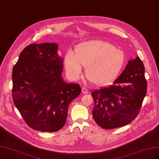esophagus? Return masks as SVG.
Wrapping results in <instances>:
<instances>
[{"label": "esophagus", "mask_w": 159, "mask_h": 159, "mask_svg": "<svg viewBox=\"0 0 159 159\" xmlns=\"http://www.w3.org/2000/svg\"><path fill=\"white\" fill-rule=\"evenodd\" d=\"M82 92H83V93H89V90H88V89H86V88L83 87V89H82Z\"/></svg>", "instance_id": "34e87169"}]
</instances>
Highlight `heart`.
Masks as SVG:
<instances>
[{"label":"heart","mask_w":159,"mask_h":159,"mask_svg":"<svg viewBox=\"0 0 159 159\" xmlns=\"http://www.w3.org/2000/svg\"><path fill=\"white\" fill-rule=\"evenodd\" d=\"M126 60L122 50L109 43L90 40L75 47L74 53L69 51L64 57V66L72 77H79L86 67V76L90 82L102 85L118 75Z\"/></svg>","instance_id":"heart-1"}]
</instances>
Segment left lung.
<instances>
[{"label":"left lung","instance_id":"left-lung-1","mask_svg":"<svg viewBox=\"0 0 159 159\" xmlns=\"http://www.w3.org/2000/svg\"><path fill=\"white\" fill-rule=\"evenodd\" d=\"M147 86L145 67L138 56L128 61L113 85L91 92L94 102L92 115L98 125L109 130L134 120L142 107Z\"/></svg>","mask_w":159,"mask_h":159}]
</instances>
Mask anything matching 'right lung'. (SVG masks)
<instances>
[{
	"label": "right lung",
	"instance_id": "add662e5",
	"mask_svg": "<svg viewBox=\"0 0 159 159\" xmlns=\"http://www.w3.org/2000/svg\"><path fill=\"white\" fill-rule=\"evenodd\" d=\"M56 43L29 44L12 70V98L26 124L34 130L57 132L66 122L69 104L81 92L61 76L63 60Z\"/></svg>",
	"mask_w": 159,
	"mask_h": 159
}]
</instances>
